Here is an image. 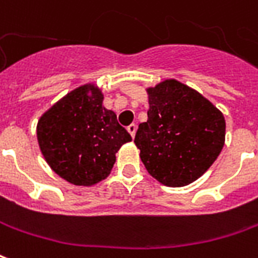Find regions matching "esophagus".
<instances>
[{
	"label": "esophagus",
	"mask_w": 258,
	"mask_h": 258,
	"mask_svg": "<svg viewBox=\"0 0 258 258\" xmlns=\"http://www.w3.org/2000/svg\"><path fill=\"white\" fill-rule=\"evenodd\" d=\"M127 131H128L130 135L134 138L135 133H137V125H135V124H131V125H128V127H127Z\"/></svg>",
	"instance_id": "esophagus-1"
}]
</instances>
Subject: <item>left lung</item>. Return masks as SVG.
Returning a JSON list of instances; mask_svg holds the SVG:
<instances>
[{
	"mask_svg": "<svg viewBox=\"0 0 258 258\" xmlns=\"http://www.w3.org/2000/svg\"><path fill=\"white\" fill-rule=\"evenodd\" d=\"M148 120L135 145L148 173L167 187H184L204 174L225 145L222 111L177 79L147 89Z\"/></svg>",
	"mask_w": 258,
	"mask_h": 258,
	"instance_id": "8db88e82",
	"label": "left lung"
}]
</instances>
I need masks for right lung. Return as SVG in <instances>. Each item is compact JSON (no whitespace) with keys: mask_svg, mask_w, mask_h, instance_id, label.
Wrapping results in <instances>:
<instances>
[{"mask_svg":"<svg viewBox=\"0 0 258 258\" xmlns=\"http://www.w3.org/2000/svg\"><path fill=\"white\" fill-rule=\"evenodd\" d=\"M103 92L88 82L68 92L39 118V148L54 173L81 187L98 184L110 174L116 154L131 141L103 106Z\"/></svg>","mask_w":258,"mask_h":258,"instance_id":"add662e5","label":"right lung"}]
</instances>
